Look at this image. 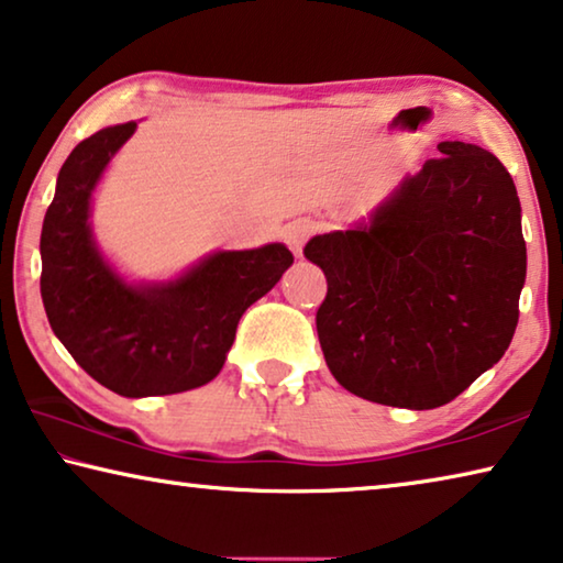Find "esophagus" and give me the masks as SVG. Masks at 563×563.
I'll list each match as a JSON object with an SVG mask.
<instances>
[{
    "label": "esophagus",
    "mask_w": 563,
    "mask_h": 563,
    "mask_svg": "<svg viewBox=\"0 0 563 563\" xmlns=\"http://www.w3.org/2000/svg\"><path fill=\"white\" fill-rule=\"evenodd\" d=\"M310 233H313V225L306 220H298V222H290L288 228H285V243L292 250V253L300 255L302 253V245L308 243Z\"/></svg>",
    "instance_id": "34e87169"
}]
</instances>
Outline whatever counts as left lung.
<instances>
[{"label":"left lung","mask_w":563,"mask_h":563,"mask_svg":"<svg viewBox=\"0 0 563 563\" xmlns=\"http://www.w3.org/2000/svg\"><path fill=\"white\" fill-rule=\"evenodd\" d=\"M368 220L316 235L306 257L328 296L316 325L353 396L428 410L501 361L526 280L521 202L496 155L441 142Z\"/></svg>","instance_id":"1"}]
</instances>
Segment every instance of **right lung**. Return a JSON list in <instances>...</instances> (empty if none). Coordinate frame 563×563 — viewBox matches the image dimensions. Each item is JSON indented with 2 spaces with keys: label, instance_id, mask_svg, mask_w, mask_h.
I'll list each match as a JSON object with an SVG mask.
<instances>
[{
  "label": "right lung",
  "instance_id": "obj_1",
  "mask_svg": "<svg viewBox=\"0 0 563 563\" xmlns=\"http://www.w3.org/2000/svg\"><path fill=\"white\" fill-rule=\"evenodd\" d=\"M137 122L95 132L69 153L42 225V302L69 355L124 398L169 396L218 376L245 310L292 265L283 243L218 250L167 283H128L104 261L89 202Z\"/></svg>",
  "mask_w": 563,
  "mask_h": 563
}]
</instances>
